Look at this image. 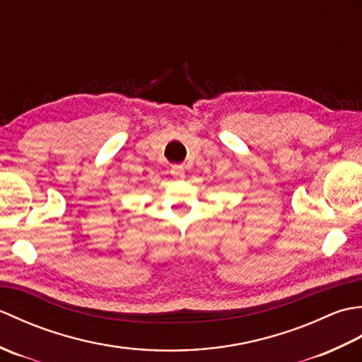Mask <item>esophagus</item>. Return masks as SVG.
<instances>
[{
  "mask_svg": "<svg viewBox=\"0 0 362 362\" xmlns=\"http://www.w3.org/2000/svg\"><path fill=\"white\" fill-rule=\"evenodd\" d=\"M171 174L175 177V179H183V177H185V168L180 165H175L171 168Z\"/></svg>",
  "mask_w": 362,
  "mask_h": 362,
  "instance_id": "34e87169",
  "label": "esophagus"
}]
</instances>
